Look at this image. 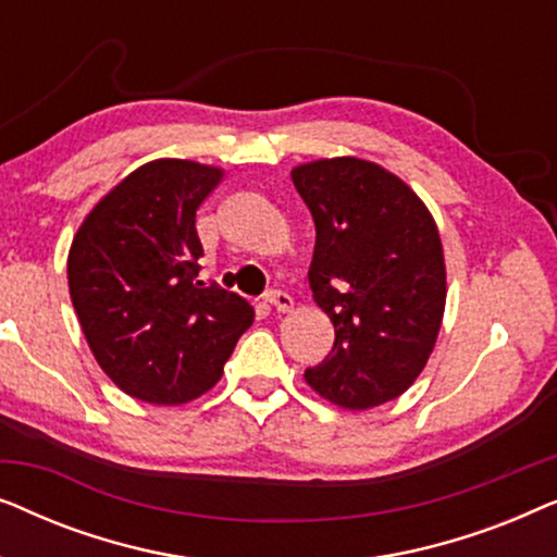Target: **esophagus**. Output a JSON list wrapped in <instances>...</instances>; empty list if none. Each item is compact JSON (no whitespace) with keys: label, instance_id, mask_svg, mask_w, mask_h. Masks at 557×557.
<instances>
[{"label":"esophagus","instance_id":"obj_1","mask_svg":"<svg viewBox=\"0 0 557 557\" xmlns=\"http://www.w3.org/2000/svg\"><path fill=\"white\" fill-rule=\"evenodd\" d=\"M265 304H271L276 311H292L294 299L286 292H269L265 294Z\"/></svg>","mask_w":557,"mask_h":557}]
</instances>
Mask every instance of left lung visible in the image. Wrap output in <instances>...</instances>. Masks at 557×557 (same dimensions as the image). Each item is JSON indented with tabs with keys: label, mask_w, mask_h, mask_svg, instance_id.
<instances>
[{
	"label": "left lung",
	"mask_w": 557,
	"mask_h": 557,
	"mask_svg": "<svg viewBox=\"0 0 557 557\" xmlns=\"http://www.w3.org/2000/svg\"><path fill=\"white\" fill-rule=\"evenodd\" d=\"M317 225L309 286L334 324L332 352L304 372L334 406L406 393L436 345L446 304L438 227L406 182L357 157L292 170Z\"/></svg>",
	"instance_id": "obj_1"
}]
</instances>
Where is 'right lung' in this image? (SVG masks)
Segmentation results:
<instances>
[{
  "label": "right lung",
  "mask_w": 557,
  "mask_h": 557,
  "mask_svg": "<svg viewBox=\"0 0 557 557\" xmlns=\"http://www.w3.org/2000/svg\"><path fill=\"white\" fill-rule=\"evenodd\" d=\"M220 180L218 166L157 159L119 182L75 233V314L96 362L132 398H200L253 324L243 296L200 281L195 215Z\"/></svg>",
  "instance_id": "right-lung-1"
}]
</instances>
